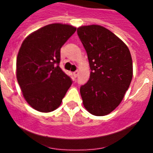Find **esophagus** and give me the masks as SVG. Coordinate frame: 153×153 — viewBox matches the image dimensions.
<instances>
[{
    "label": "esophagus",
    "instance_id": "esophagus-1",
    "mask_svg": "<svg viewBox=\"0 0 153 153\" xmlns=\"http://www.w3.org/2000/svg\"><path fill=\"white\" fill-rule=\"evenodd\" d=\"M78 74H79V71H78V70H76L75 72H74V77H77V76H78Z\"/></svg>",
    "mask_w": 153,
    "mask_h": 153
}]
</instances>
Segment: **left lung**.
<instances>
[{"label": "left lung", "mask_w": 153, "mask_h": 153, "mask_svg": "<svg viewBox=\"0 0 153 153\" xmlns=\"http://www.w3.org/2000/svg\"><path fill=\"white\" fill-rule=\"evenodd\" d=\"M77 34L91 70L88 82L80 87L83 106L94 116H105L120 105L130 85V52L118 36L100 25L79 27Z\"/></svg>", "instance_id": "1"}]
</instances>
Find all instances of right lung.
Returning <instances> with one entry per match:
<instances>
[{
    "label": "right lung",
    "instance_id": "obj_1",
    "mask_svg": "<svg viewBox=\"0 0 153 153\" xmlns=\"http://www.w3.org/2000/svg\"><path fill=\"white\" fill-rule=\"evenodd\" d=\"M68 24H51L23 41L17 57V79L24 99L34 109L49 113L57 109L72 84L59 66L60 48L75 33Z\"/></svg>",
    "mask_w": 153,
    "mask_h": 153
}]
</instances>
